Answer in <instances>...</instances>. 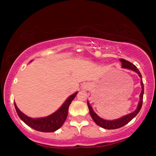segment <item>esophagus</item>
<instances>
[{
  "mask_svg": "<svg viewBox=\"0 0 156 156\" xmlns=\"http://www.w3.org/2000/svg\"><path fill=\"white\" fill-rule=\"evenodd\" d=\"M83 89H85V90H89V88H90V84H89V83H85L83 85Z\"/></svg>",
  "mask_w": 156,
  "mask_h": 156,
  "instance_id": "obj_1",
  "label": "esophagus"
}]
</instances>
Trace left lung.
<instances>
[{"label": "left lung", "instance_id": "left-lung-1", "mask_svg": "<svg viewBox=\"0 0 156 156\" xmlns=\"http://www.w3.org/2000/svg\"><path fill=\"white\" fill-rule=\"evenodd\" d=\"M120 61L122 62L123 68H127V69L133 70V71L137 72L140 77L141 78L140 84H141V87H142V91L140 94V101H139V104H138V107L136 108L135 112H133V113H131V114H128L126 116L122 117V118L116 119V120H114V121H107L100 118L99 116H98L94 112L91 106L89 105V102H87V105H88V107H89V113H90V115L94 121L98 126H101L106 129H119V128L123 126H125L126 124H127L128 123L130 122V121H131L132 119H133L134 117L138 114V112H140V108H141V106L143 104V97H144V83H143V81H142L141 74H140L139 70H138V68L136 67L133 64H132L129 61L126 60L124 59H120Z\"/></svg>", "mask_w": 156, "mask_h": 156}]
</instances>
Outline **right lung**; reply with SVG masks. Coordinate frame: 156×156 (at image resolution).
I'll use <instances>...</instances> for the list:
<instances>
[{
	"label": "right lung",
	"mask_w": 156,
	"mask_h": 156,
	"mask_svg": "<svg viewBox=\"0 0 156 156\" xmlns=\"http://www.w3.org/2000/svg\"><path fill=\"white\" fill-rule=\"evenodd\" d=\"M76 94H77V92L70 96L59 109L57 110L54 114H51L50 116L44 117V118L35 119L25 116L18 109L16 103L14 104L15 108H16L18 116L22 119L23 122L26 123L32 129L41 132H54L56 130L59 129L65 123L68 114L69 106Z\"/></svg>",
	"instance_id": "1"
}]
</instances>
